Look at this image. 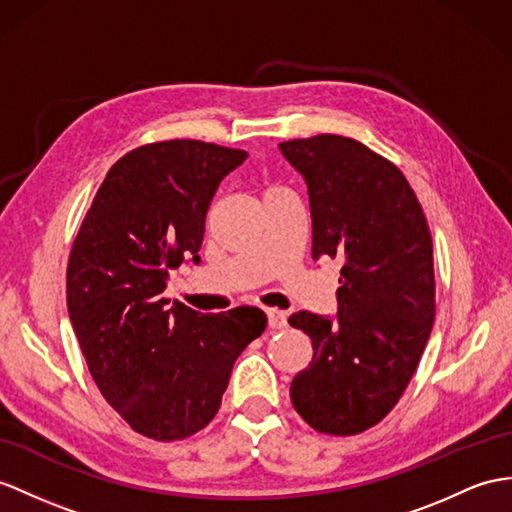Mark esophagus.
I'll use <instances>...</instances> for the list:
<instances>
[{"instance_id": "obj_1", "label": "esophagus", "mask_w": 512, "mask_h": 512, "mask_svg": "<svg viewBox=\"0 0 512 512\" xmlns=\"http://www.w3.org/2000/svg\"><path fill=\"white\" fill-rule=\"evenodd\" d=\"M267 321L271 330H282L286 328V313L278 308H267Z\"/></svg>"}]
</instances>
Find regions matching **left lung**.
I'll use <instances>...</instances> for the list:
<instances>
[{
  "label": "left lung",
  "mask_w": 512,
  "mask_h": 512,
  "mask_svg": "<svg viewBox=\"0 0 512 512\" xmlns=\"http://www.w3.org/2000/svg\"><path fill=\"white\" fill-rule=\"evenodd\" d=\"M302 173L313 258L339 260L330 319L299 310L293 328L313 341V363L291 382L310 428L352 436L376 426L413 378L434 321L432 236L415 191L391 160L339 134L280 143Z\"/></svg>",
  "instance_id": "obj_1"
}]
</instances>
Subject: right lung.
<instances>
[{"mask_svg":"<svg viewBox=\"0 0 512 512\" xmlns=\"http://www.w3.org/2000/svg\"><path fill=\"white\" fill-rule=\"evenodd\" d=\"M243 149L173 139L110 167L73 241L67 308L104 400L154 441H182L215 419L234 360L267 328L252 306L204 315L165 308L169 269L199 263L206 213Z\"/></svg>","mask_w":512,"mask_h":512,"instance_id":"add662e5","label":"right lung"}]
</instances>
